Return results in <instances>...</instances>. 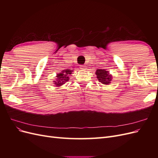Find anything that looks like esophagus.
I'll return each mask as SVG.
<instances>
[{"mask_svg":"<svg viewBox=\"0 0 158 158\" xmlns=\"http://www.w3.org/2000/svg\"><path fill=\"white\" fill-rule=\"evenodd\" d=\"M80 67L81 70H85V69H86V66H85V65H81Z\"/></svg>","mask_w":158,"mask_h":158,"instance_id":"obj_1","label":"esophagus"}]
</instances>
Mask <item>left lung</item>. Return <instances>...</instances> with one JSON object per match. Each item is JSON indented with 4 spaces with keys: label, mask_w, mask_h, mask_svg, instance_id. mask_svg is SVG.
Instances as JSON below:
<instances>
[{
    "label": "left lung",
    "mask_w": 158,
    "mask_h": 158,
    "mask_svg": "<svg viewBox=\"0 0 158 158\" xmlns=\"http://www.w3.org/2000/svg\"><path fill=\"white\" fill-rule=\"evenodd\" d=\"M96 78L99 82L103 84L109 85L112 81V75L106 69H97L95 71Z\"/></svg>",
    "instance_id": "1"
}]
</instances>
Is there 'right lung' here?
Listing matches in <instances>:
<instances>
[{
  "instance_id": "obj_1",
  "label": "right lung",
  "mask_w": 158,
  "mask_h": 158,
  "mask_svg": "<svg viewBox=\"0 0 158 158\" xmlns=\"http://www.w3.org/2000/svg\"><path fill=\"white\" fill-rule=\"evenodd\" d=\"M74 70L70 69H66L62 70V72H60V73L57 74L56 76V79L54 80L53 83L57 87L61 86L62 85L64 84L66 82H68L70 78L69 76L72 74Z\"/></svg>"
}]
</instances>
